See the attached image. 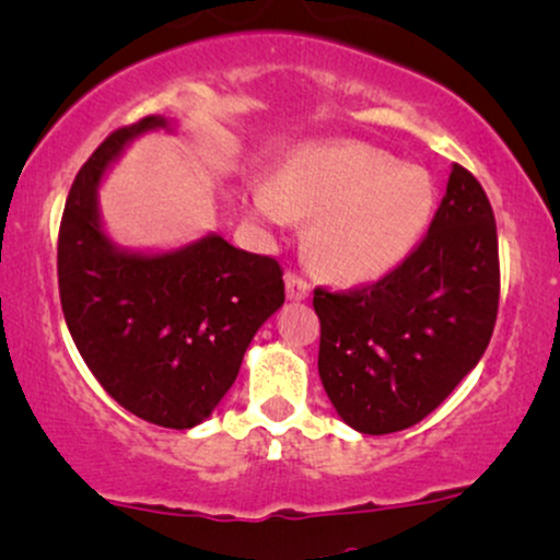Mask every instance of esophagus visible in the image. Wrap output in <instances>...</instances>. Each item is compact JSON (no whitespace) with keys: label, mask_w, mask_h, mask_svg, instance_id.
I'll return each mask as SVG.
<instances>
[{"label":"esophagus","mask_w":560,"mask_h":560,"mask_svg":"<svg viewBox=\"0 0 560 560\" xmlns=\"http://www.w3.org/2000/svg\"><path fill=\"white\" fill-rule=\"evenodd\" d=\"M307 294H310L307 281L300 279V276H294V273H287V298L292 302H300V300H305Z\"/></svg>","instance_id":"obj_1"}]
</instances>
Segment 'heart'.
<instances>
[{
  "mask_svg": "<svg viewBox=\"0 0 560 560\" xmlns=\"http://www.w3.org/2000/svg\"><path fill=\"white\" fill-rule=\"evenodd\" d=\"M433 203L425 172L360 143L307 145L273 185L250 187L253 213L276 226L294 215H318L310 232L313 258L345 284H365L401 266L420 245Z\"/></svg>",
  "mask_w": 560,
  "mask_h": 560,
  "instance_id": "b5f03b06",
  "label": "heart"
}]
</instances>
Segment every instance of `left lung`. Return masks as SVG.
Wrapping results in <instances>:
<instances>
[{"label":"left lung","mask_w":560,"mask_h":560,"mask_svg":"<svg viewBox=\"0 0 560 560\" xmlns=\"http://www.w3.org/2000/svg\"><path fill=\"white\" fill-rule=\"evenodd\" d=\"M498 234L485 190L454 164L420 247L381 281L315 289L320 383L357 433L417 425L475 370L498 313Z\"/></svg>","instance_id":"1"}]
</instances>
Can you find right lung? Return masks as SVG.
I'll list each match as a JSON object with an SVG mask.
<instances>
[{"label":"right lung","mask_w":560,"mask_h":560,"mask_svg":"<svg viewBox=\"0 0 560 560\" xmlns=\"http://www.w3.org/2000/svg\"><path fill=\"white\" fill-rule=\"evenodd\" d=\"M177 132L145 117L112 132L67 195L59 229V298L80 357L114 401L161 428L213 415L237 381L253 336L284 305L281 268L208 232L170 250L112 240L98 190L140 135Z\"/></svg>","instance_id":"1"}]
</instances>
